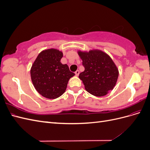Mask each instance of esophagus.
Returning <instances> with one entry per match:
<instances>
[{
    "label": "esophagus",
    "instance_id": "1",
    "mask_svg": "<svg viewBox=\"0 0 150 150\" xmlns=\"http://www.w3.org/2000/svg\"><path fill=\"white\" fill-rule=\"evenodd\" d=\"M75 74H76V76H78L79 74V70H77V71L75 72Z\"/></svg>",
    "mask_w": 150,
    "mask_h": 150
}]
</instances>
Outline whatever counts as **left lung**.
Segmentation results:
<instances>
[{
    "label": "left lung",
    "instance_id": "obj_1",
    "mask_svg": "<svg viewBox=\"0 0 150 150\" xmlns=\"http://www.w3.org/2000/svg\"><path fill=\"white\" fill-rule=\"evenodd\" d=\"M78 52L84 67L79 78L85 89L95 96H105L114 88L118 78L119 71L115 62L110 56L100 50Z\"/></svg>",
    "mask_w": 150,
    "mask_h": 150
}]
</instances>
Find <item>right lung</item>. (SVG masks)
Instances as JSON below:
<instances>
[{
  "label": "right lung",
  "mask_w": 150,
  "mask_h": 150,
  "mask_svg": "<svg viewBox=\"0 0 150 150\" xmlns=\"http://www.w3.org/2000/svg\"><path fill=\"white\" fill-rule=\"evenodd\" d=\"M61 51L49 49L40 52L30 69V77L37 91L48 99L57 98L65 92L69 79L74 76L67 64H62Z\"/></svg>",
  "instance_id": "1"
}]
</instances>
